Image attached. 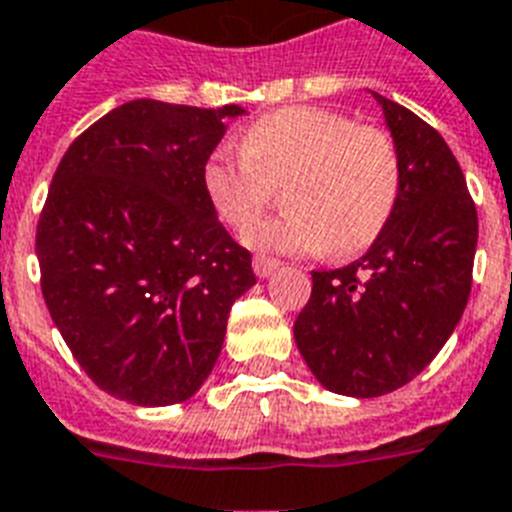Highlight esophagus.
<instances>
[{"instance_id": "1", "label": "esophagus", "mask_w": 512, "mask_h": 512, "mask_svg": "<svg viewBox=\"0 0 512 512\" xmlns=\"http://www.w3.org/2000/svg\"><path fill=\"white\" fill-rule=\"evenodd\" d=\"M280 269V261L269 259V256H253V272L259 274V277H269Z\"/></svg>"}]
</instances>
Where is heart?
Returning <instances> with one entry per match:
<instances>
[{
	"label": "heart",
	"instance_id": "heart-1",
	"mask_svg": "<svg viewBox=\"0 0 512 512\" xmlns=\"http://www.w3.org/2000/svg\"><path fill=\"white\" fill-rule=\"evenodd\" d=\"M400 151L387 130L356 125L324 107H285L253 122L243 149H217L204 164V190L225 225L246 227L277 184L282 218L243 232L266 253L353 256L384 230L400 193Z\"/></svg>",
	"mask_w": 512,
	"mask_h": 512
}]
</instances>
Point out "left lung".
Segmentation results:
<instances>
[{
	"instance_id": "obj_1",
	"label": "left lung",
	"mask_w": 512,
	"mask_h": 512,
	"mask_svg": "<svg viewBox=\"0 0 512 512\" xmlns=\"http://www.w3.org/2000/svg\"><path fill=\"white\" fill-rule=\"evenodd\" d=\"M374 99L400 151L398 204L361 259L311 272L293 327L311 374L348 398L387 395L432 363L468 303L479 240L474 198L445 138L398 101Z\"/></svg>"
}]
</instances>
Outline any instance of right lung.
<instances>
[{
	"label": "right lung",
	"instance_id": "right-lung-1",
	"mask_svg": "<svg viewBox=\"0 0 512 512\" xmlns=\"http://www.w3.org/2000/svg\"><path fill=\"white\" fill-rule=\"evenodd\" d=\"M246 109L135 99L65 151L36 230L41 293L80 369L133 405L193 398L232 303L256 285L204 190V164Z\"/></svg>",
	"mask_w": 512,
	"mask_h": 512
}]
</instances>
